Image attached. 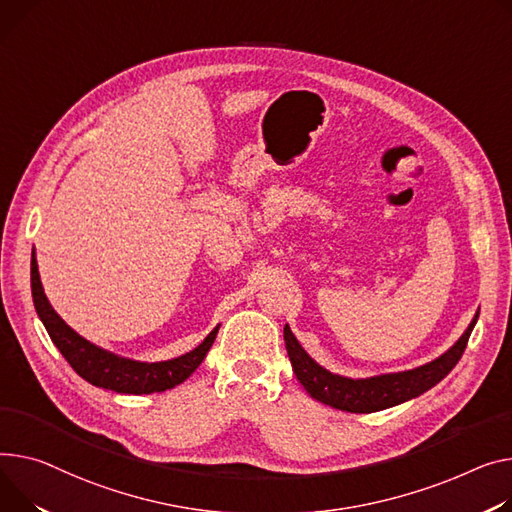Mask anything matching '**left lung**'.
<instances>
[{
    "label": "left lung",
    "mask_w": 512,
    "mask_h": 512,
    "mask_svg": "<svg viewBox=\"0 0 512 512\" xmlns=\"http://www.w3.org/2000/svg\"><path fill=\"white\" fill-rule=\"evenodd\" d=\"M478 317L480 311L473 315L471 323L467 325V329L457 342L438 358L410 370L374 374V377L366 379L342 377V374H335L323 368L319 362H315L306 354V350L300 346L288 323L284 327V342L296 379L313 399L342 412L370 414L387 410V407L399 405L403 401H410L445 379L459 362L461 354L465 352L467 339L475 323H478Z\"/></svg>",
    "instance_id": "left-lung-1"
}]
</instances>
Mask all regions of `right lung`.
<instances>
[{
    "mask_svg": "<svg viewBox=\"0 0 512 512\" xmlns=\"http://www.w3.org/2000/svg\"><path fill=\"white\" fill-rule=\"evenodd\" d=\"M30 288H32L34 309H37V315L43 321L51 342L57 346L63 358L70 362V366L84 381H88L94 387H102L115 393L148 395V393H160L181 385L185 379L191 377L195 368L203 362V358H206L220 329V325H216L197 348H193L183 356L162 360V362H142V360L119 356L115 352H109L105 348L88 342L86 337L74 331L55 313L43 290L41 276H39V263L34 251L30 259Z\"/></svg>",
    "mask_w": 512,
    "mask_h": 512,
    "instance_id": "obj_1",
    "label": "right lung"
}]
</instances>
